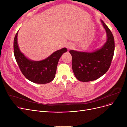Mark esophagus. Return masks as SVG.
I'll return each instance as SVG.
<instances>
[{
	"mask_svg": "<svg viewBox=\"0 0 127 127\" xmlns=\"http://www.w3.org/2000/svg\"><path fill=\"white\" fill-rule=\"evenodd\" d=\"M71 48V46H68V47H67V48L68 49H70Z\"/></svg>",
	"mask_w": 127,
	"mask_h": 127,
	"instance_id": "1",
	"label": "esophagus"
}]
</instances>
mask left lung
<instances>
[{
  "label": "left lung",
  "mask_w": 127,
  "mask_h": 127,
  "mask_svg": "<svg viewBox=\"0 0 127 127\" xmlns=\"http://www.w3.org/2000/svg\"><path fill=\"white\" fill-rule=\"evenodd\" d=\"M101 21L107 35V40L101 49L92 52L69 51L72 70L79 81L87 82L97 79L105 74L110 67L114 52V37L108 27Z\"/></svg>",
  "instance_id": "8db88e82"
}]
</instances>
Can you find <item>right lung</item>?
<instances>
[{"label":"right lung","instance_id":"right-lung-1","mask_svg":"<svg viewBox=\"0 0 127 127\" xmlns=\"http://www.w3.org/2000/svg\"><path fill=\"white\" fill-rule=\"evenodd\" d=\"M18 32L14 40V53L15 59L22 74L30 81L36 84H47L55 77L58 63L63 53L67 51L64 48L53 52L47 58L41 61L30 60L20 51L17 43Z\"/></svg>","mask_w":127,"mask_h":127}]
</instances>
